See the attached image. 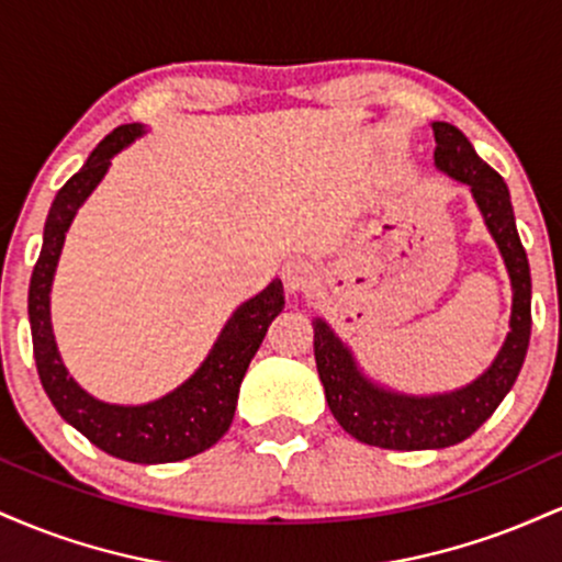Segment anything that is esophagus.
Here are the masks:
<instances>
[{
	"label": "esophagus",
	"mask_w": 562,
	"mask_h": 562,
	"mask_svg": "<svg viewBox=\"0 0 562 562\" xmlns=\"http://www.w3.org/2000/svg\"><path fill=\"white\" fill-rule=\"evenodd\" d=\"M282 282H285L288 293H301L314 282V267L303 259H293L282 267Z\"/></svg>",
	"instance_id": "esophagus-1"
}]
</instances>
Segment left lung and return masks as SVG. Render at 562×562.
<instances>
[{
	"mask_svg": "<svg viewBox=\"0 0 562 562\" xmlns=\"http://www.w3.org/2000/svg\"><path fill=\"white\" fill-rule=\"evenodd\" d=\"M436 166L468 184L494 235L513 282V317L499 357L479 380L441 396H404L372 385L348 348L322 319H314V359L327 406L346 434L380 449H443L473 436L513 389L531 338V269L515 227L505 179L475 156L465 134L436 121Z\"/></svg>",
	"mask_w": 562,
	"mask_h": 562,
	"instance_id": "left-lung-1",
	"label": "left lung"
}]
</instances>
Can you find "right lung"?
Instances as JSON below:
<instances>
[{
    "label": "right lung",
    "mask_w": 562,
    "mask_h": 562,
    "mask_svg": "<svg viewBox=\"0 0 562 562\" xmlns=\"http://www.w3.org/2000/svg\"><path fill=\"white\" fill-rule=\"evenodd\" d=\"M139 134V124L113 128L94 147L81 171L74 173L55 195L47 224H44L42 254L31 274L29 319L38 380L63 420L74 425L94 447L119 460L156 465V462H177L200 454L227 434L235 417L245 370L259 351L272 319L285 306V293H282V282L272 280V285L261 290L256 299L245 301L224 325L209 359L200 364L195 375L158 402L142 406L97 402L74 383V378H68L55 346L53 322H49V288H53L57 259H60L66 232L79 205L105 177L115 153Z\"/></svg>",
    "instance_id": "right-lung-1"
}]
</instances>
